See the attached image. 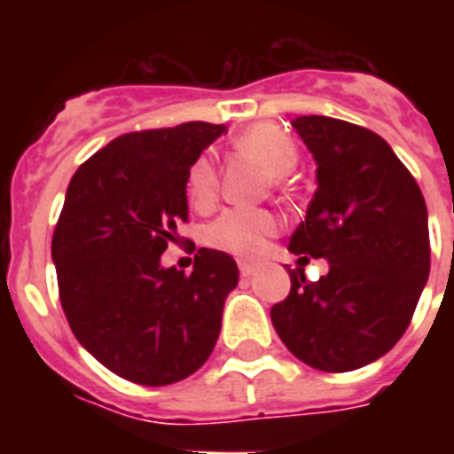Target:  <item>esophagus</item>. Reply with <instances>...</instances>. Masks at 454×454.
Instances as JSON below:
<instances>
[{
	"instance_id": "obj_1",
	"label": "esophagus",
	"mask_w": 454,
	"mask_h": 454,
	"mask_svg": "<svg viewBox=\"0 0 454 454\" xmlns=\"http://www.w3.org/2000/svg\"><path fill=\"white\" fill-rule=\"evenodd\" d=\"M254 270H256V266H254V263L240 262V276H242V278H249V276H254Z\"/></svg>"
}]
</instances>
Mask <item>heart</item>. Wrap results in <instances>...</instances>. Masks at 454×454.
I'll return each instance as SVG.
<instances>
[{
  "label": "heart",
  "mask_w": 454,
  "mask_h": 454,
  "mask_svg": "<svg viewBox=\"0 0 454 454\" xmlns=\"http://www.w3.org/2000/svg\"><path fill=\"white\" fill-rule=\"evenodd\" d=\"M235 145L242 153L254 155L270 171V176L290 174L299 160L294 141L278 124L256 122L238 134ZM185 195L195 209H209L216 198V167L207 155L192 160L185 174ZM280 219L269 209H247L233 207L219 214L207 226L205 240L209 247L240 256V259H259L269 247V240L278 233Z\"/></svg>",
  "instance_id": "b5f03b06"
}]
</instances>
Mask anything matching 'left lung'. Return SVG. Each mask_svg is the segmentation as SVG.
Wrapping results in <instances>:
<instances>
[{"label": "left lung", "mask_w": 454, "mask_h": 454, "mask_svg": "<svg viewBox=\"0 0 454 454\" xmlns=\"http://www.w3.org/2000/svg\"><path fill=\"white\" fill-rule=\"evenodd\" d=\"M292 127L313 153L317 188L290 252L325 259L330 273L309 283L301 266L290 270L270 320L301 363L351 372L391 351L412 320L431 266L427 202L380 134L323 115Z\"/></svg>", "instance_id": "1"}]
</instances>
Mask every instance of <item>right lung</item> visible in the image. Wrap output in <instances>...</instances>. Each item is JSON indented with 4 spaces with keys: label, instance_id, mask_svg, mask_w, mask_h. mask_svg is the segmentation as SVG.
Segmentation results:
<instances>
[{
    "label": "right lung",
    "instance_id": "right-lung-1",
    "mask_svg": "<svg viewBox=\"0 0 454 454\" xmlns=\"http://www.w3.org/2000/svg\"><path fill=\"white\" fill-rule=\"evenodd\" d=\"M226 131L184 122L131 131L89 157L67 185L51 240L70 330L110 372L167 387L205 365L238 263L202 247L191 276L160 259L188 221L185 174Z\"/></svg>",
    "mask_w": 454,
    "mask_h": 454
}]
</instances>
